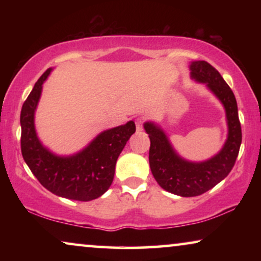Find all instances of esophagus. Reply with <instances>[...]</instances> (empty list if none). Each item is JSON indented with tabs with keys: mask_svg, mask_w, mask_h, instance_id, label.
Here are the masks:
<instances>
[{
	"mask_svg": "<svg viewBox=\"0 0 261 261\" xmlns=\"http://www.w3.org/2000/svg\"><path fill=\"white\" fill-rule=\"evenodd\" d=\"M135 126H137V130L138 132L142 130V128H144V119L139 117V119L135 120Z\"/></svg>",
	"mask_w": 261,
	"mask_h": 261,
	"instance_id": "1",
	"label": "esophagus"
}]
</instances>
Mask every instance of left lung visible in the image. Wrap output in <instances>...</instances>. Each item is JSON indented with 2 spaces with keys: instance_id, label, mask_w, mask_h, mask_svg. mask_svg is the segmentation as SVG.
<instances>
[{
  "instance_id": "left-lung-1",
  "label": "left lung",
  "mask_w": 261,
  "mask_h": 261,
  "mask_svg": "<svg viewBox=\"0 0 261 261\" xmlns=\"http://www.w3.org/2000/svg\"><path fill=\"white\" fill-rule=\"evenodd\" d=\"M191 77L205 83L226 109L228 139L223 148L212 159L203 163H190L178 156L164 132L151 122L145 123L151 146L149 167L153 177L164 190L171 194L194 197L206 192L224 179L237 162L242 133L235 96L219 71L205 60L192 62Z\"/></svg>"
}]
</instances>
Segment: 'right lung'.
Segmentation results:
<instances>
[{"mask_svg": "<svg viewBox=\"0 0 261 261\" xmlns=\"http://www.w3.org/2000/svg\"><path fill=\"white\" fill-rule=\"evenodd\" d=\"M49 72L51 69L42 73L21 109V153L32 173L52 194L74 201H91L112 185L116 160L135 133V123L129 121L105 130L74 155H55L40 144L34 128V112Z\"/></svg>", "mask_w": 261, "mask_h": 261, "instance_id": "right-lung-1", "label": "right lung"}]
</instances>
